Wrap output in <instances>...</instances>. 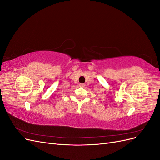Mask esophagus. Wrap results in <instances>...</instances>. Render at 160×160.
Returning <instances> with one entry per match:
<instances>
[{"label":"esophagus","mask_w":160,"mask_h":160,"mask_svg":"<svg viewBox=\"0 0 160 160\" xmlns=\"http://www.w3.org/2000/svg\"><path fill=\"white\" fill-rule=\"evenodd\" d=\"M80 85H81V86H84V85H85V84H83V83H81V84H80Z\"/></svg>","instance_id":"34e87169"}]
</instances>
